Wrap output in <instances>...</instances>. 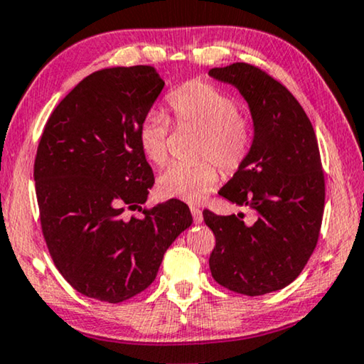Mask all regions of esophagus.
Listing matches in <instances>:
<instances>
[{
    "instance_id": "esophagus-1",
    "label": "esophagus",
    "mask_w": 364,
    "mask_h": 364,
    "mask_svg": "<svg viewBox=\"0 0 364 364\" xmlns=\"http://www.w3.org/2000/svg\"><path fill=\"white\" fill-rule=\"evenodd\" d=\"M191 215H193V221L196 223V225H200L203 221V211L200 210L198 206H191Z\"/></svg>"
}]
</instances>
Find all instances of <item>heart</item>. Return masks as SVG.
<instances>
[{
	"label": "heart",
	"instance_id": "heart-1",
	"mask_svg": "<svg viewBox=\"0 0 364 364\" xmlns=\"http://www.w3.org/2000/svg\"><path fill=\"white\" fill-rule=\"evenodd\" d=\"M168 105L179 128L200 132L195 164H171L158 178L163 196L198 203L216 186L220 169L236 173L243 166L253 146V126L240 113L238 101L206 81H190L168 96ZM169 121L151 111L141 121L138 143L144 156L154 164L168 159Z\"/></svg>",
	"mask_w": 364,
	"mask_h": 364
}]
</instances>
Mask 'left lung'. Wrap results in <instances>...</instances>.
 <instances>
[{"instance_id":"1","label":"left lung","mask_w":364,"mask_h":364,"mask_svg":"<svg viewBox=\"0 0 364 364\" xmlns=\"http://www.w3.org/2000/svg\"><path fill=\"white\" fill-rule=\"evenodd\" d=\"M232 85L250 106L253 146L220 195L256 213L218 216L205 210L215 232L213 278L246 296L288 287L316 248L324 210V174L316 134L296 98L259 68L232 63L208 73Z\"/></svg>"}]
</instances>
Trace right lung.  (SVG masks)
<instances>
[{"label":"right lung","instance_id":"1","mask_svg":"<svg viewBox=\"0 0 364 364\" xmlns=\"http://www.w3.org/2000/svg\"><path fill=\"white\" fill-rule=\"evenodd\" d=\"M163 88L153 66L91 73L56 106L38 144L43 236L63 278L88 298L121 303L144 291L193 223L179 200L121 216L146 203L154 185L138 132Z\"/></svg>","mask_w":364,"mask_h":364}]
</instances>
